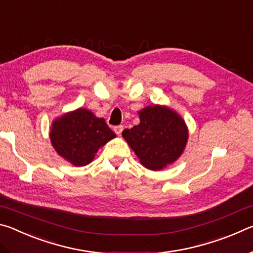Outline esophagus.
Segmentation results:
<instances>
[{
	"instance_id": "34e87169",
	"label": "esophagus",
	"mask_w": 253,
	"mask_h": 253,
	"mask_svg": "<svg viewBox=\"0 0 253 253\" xmlns=\"http://www.w3.org/2000/svg\"><path fill=\"white\" fill-rule=\"evenodd\" d=\"M123 129H124V126H122V125H119V126H116L114 128V130H115V132H116V134L118 135V136H121V134H122V131H123Z\"/></svg>"
}]
</instances>
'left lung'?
<instances>
[{
	"mask_svg": "<svg viewBox=\"0 0 253 253\" xmlns=\"http://www.w3.org/2000/svg\"><path fill=\"white\" fill-rule=\"evenodd\" d=\"M140 123L123 131V137L149 169L158 170L182 155L188 138L183 118L168 107L153 105L139 111Z\"/></svg>",
	"mask_w": 253,
	"mask_h": 253,
	"instance_id": "1",
	"label": "left lung"
}]
</instances>
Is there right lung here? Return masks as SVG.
Masks as SVG:
<instances>
[{
    "instance_id": "obj_1",
    "label": "right lung",
    "mask_w": 253,
    "mask_h": 253,
    "mask_svg": "<svg viewBox=\"0 0 253 253\" xmlns=\"http://www.w3.org/2000/svg\"><path fill=\"white\" fill-rule=\"evenodd\" d=\"M116 137L104 118L79 108L52 123L51 144L60 156L75 166H84L95 158L98 149Z\"/></svg>"
}]
</instances>
